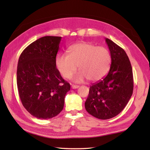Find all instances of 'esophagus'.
I'll return each instance as SVG.
<instances>
[{"label":"esophagus","instance_id":"1","mask_svg":"<svg viewBox=\"0 0 150 150\" xmlns=\"http://www.w3.org/2000/svg\"><path fill=\"white\" fill-rule=\"evenodd\" d=\"M79 85H73L71 86V88H73V89H74V88H79Z\"/></svg>","mask_w":150,"mask_h":150}]
</instances>
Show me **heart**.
<instances>
[{
	"mask_svg": "<svg viewBox=\"0 0 150 150\" xmlns=\"http://www.w3.org/2000/svg\"><path fill=\"white\" fill-rule=\"evenodd\" d=\"M68 52L69 54H62L56 59V67L64 78L71 77L78 65L81 71L75 77L78 82L85 78L91 81H99L110 69L111 55L105 47L80 42L71 45Z\"/></svg>",
	"mask_w": 150,
	"mask_h": 150,
	"instance_id": "b5f03b06",
	"label": "heart"
}]
</instances>
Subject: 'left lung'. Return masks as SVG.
<instances>
[{"instance_id":"1","label":"left lung","mask_w":150,"mask_h":150,"mask_svg":"<svg viewBox=\"0 0 150 150\" xmlns=\"http://www.w3.org/2000/svg\"><path fill=\"white\" fill-rule=\"evenodd\" d=\"M111 55V65L105 77L90 87L85 109L95 118L106 120L118 115L133 93V73L129 58L122 48L106 38Z\"/></svg>"}]
</instances>
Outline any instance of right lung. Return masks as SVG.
Wrapping results in <instances>:
<instances>
[{
  "mask_svg": "<svg viewBox=\"0 0 150 150\" xmlns=\"http://www.w3.org/2000/svg\"><path fill=\"white\" fill-rule=\"evenodd\" d=\"M62 37L44 36L24 50L17 67V86L22 105L34 117L49 119L63 110L70 84L56 67Z\"/></svg>",
  "mask_w": 150,
  "mask_h": 150,
  "instance_id": "1",
  "label": "right lung"
}]
</instances>
